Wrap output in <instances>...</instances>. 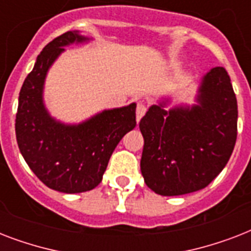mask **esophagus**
Wrapping results in <instances>:
<instances>
[{
	"instance_id": "esophagus-1",
	"label": "esophagus",
	"mask_w": 251,
	"mask_h": 251,
	"mask_svg": "<svg viewBox=\"0 0 251 251\" xmlns=\"http://www.w3.org/2000/svg\"><path fill=\"white\" fill-rule=\"evenodd\" d=\"M147 112V106L143 104V102H138L137 105V121H139L143 116H145V113Z\"/></svg>"
}]
</instances>
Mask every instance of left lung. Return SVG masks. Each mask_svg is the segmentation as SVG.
<instances>
[{
  "label": "left lung",
  "mask_w": 251,
  "mask_h": 251,
  "mask_svg": "<svg viewBox=\"0 0 251 251\" xmlns=\"http://www.w3.org/2000/svg\"><path fill=\"white\" fill-rule=\"evenodd\" d=\"M171 102L163 96L139 122L142 176L165 197L206 187L224 169L237 138V99L224 68L202 76L194 104Z\"/></svg>",
  "instance_id": "1"
}]
</instances>
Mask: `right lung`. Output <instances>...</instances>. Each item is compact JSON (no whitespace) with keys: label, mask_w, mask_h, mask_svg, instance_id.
<instances>
[{"label":"right lung","mask_w":251,"mask_h":251,"mask_svg":"<svg viewBox=\"0 0 251 251\" xmlns=\"http://www.w3.org/2000/svg\"><path fill=\"white\" fill-rule=\"evenodd\" d=\"M92 40L79 31H69L50 41L37 56L18 99L15 134L22 156L41 182L66 194L98 186L114 149L137 125L135 102L104 109L78 124L57 120L45 105L49 69L66 47Z\"/></svg>","instance_id":"obj_1"}]
</instances>
